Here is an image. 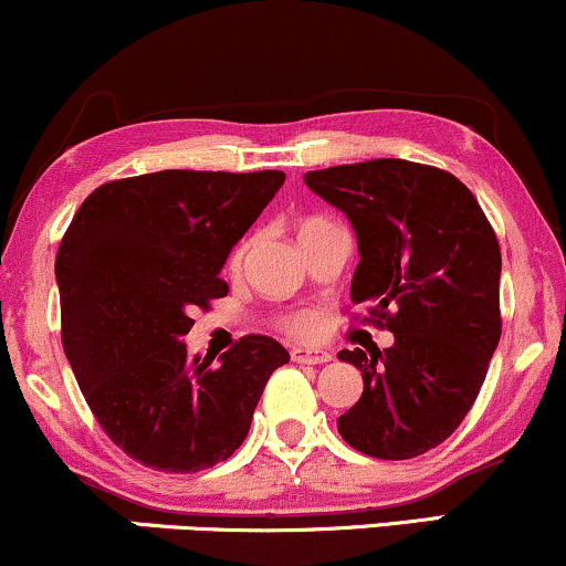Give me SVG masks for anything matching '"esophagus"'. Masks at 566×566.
<instances>
[{"label":"esophagus","instance_id":"34e87169","mask_svg":"<svg viewBox=\"0 0 566 566\" xmlns=\"http://www.w3.org/2000/svg\"><path fill=\"white\" fill-rule=\"evenodd\" d=\"M291 360L302 363V365H323V363H331V352L310 349V347H294V349H291Z\"/></svg>","mask_w":566,"mask_h":566}]
</instances>
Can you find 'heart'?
Wrapping results in <instances>:
<instances>
[{
    "label": "heart",
    "instance_id": "b5f03b06",
    "mask_svg": "<svg viewBox=\"0 0 566 566\" xmlns=\"http://www.w3.org/2000/svg\"><path fill=\"white\" fill-rule=\"evenodd\" d=\"M243 251H245V245H238V251H235V254H232V262H241ZM289 328L294 331V334H302V336L315 334L317 315H315V312H298V315H294L289 321Z\"/></svg>",
    "mask_w": 566,
    "mask_h": 566
}]
</instances>
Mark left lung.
Listing matches in <instances>:
<instances>
[{"mask_svg": "<svg viewBox=\"0 0 566 566\" xmlns=\"http://www.w3.org/2000/svg\"><path fill=\"white\" fill-rule=\"evenodd\" d=\"M307 188L349 219V296L395 334L389 349H342L363 397L336 421L365 455L405 461L448 440L480 395L501 342V249L461 179L402 158L331 166ZM365 317V321H370Z\"/></svg>", "mask_w": 566, "mask_h": 566, "instance_id": "1", "label": "left lung"}]
</instances>
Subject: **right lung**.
I'll return each mask as SVG.
<instances>
[{"label":"right lung","instance_id":"add662e5","mask_svg":"<svg viewBox=\"0 0 566 566\" xmlns=\"http://www.w3.org/2000/svg\"><path fill=\"white\" fill-rule=\"evenodd\" d=\"M285 182L283 171H188L105 182L57 249L63 349L97 423L156 471L211 469L241 448L272 370L270 336L190 357L192 310L228 294L232 245Z\"/></svg>","mask_w":566,"mask_h":566}]
</instances>
